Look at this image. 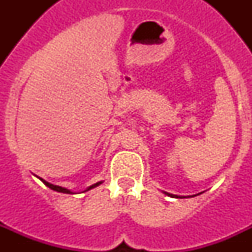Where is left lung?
<instances>
[{
    "mask_svg": "<svg viewBox=\"0 0 252 252\" xmlns=\"http://www.w3.org/2000/svg\"><path fill=\"white\" fill-rule=\"evenodd\" d=\"M165 193L166 195H169V197H173V198H182V197H178V195H174V194H170V193H166V192H164Z\"/></svg>",
    "mask_w": 252,
    "mask_h": 252,
    "instance_id": "8db88e82",
    "label": "left lung"
}]
</instances>
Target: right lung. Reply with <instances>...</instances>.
Instances as JSON below:
<instances>
[{"mask_svg":"<svg viewBox=\"0 0 252 252\" xmlns=\"http://www.w3.org/2000/svg\"><path fill=\"white\" fill-rule=\"evenodd\" d=\"M40 180H41V182H43V183L45 184L46 187H49V188H50V189H53V190H57V192H60V193H66V194H70V193H72V192H70V190H69V189L63 188V187H59V186H54V184L49 183V182H46V180L41 179V178H40ZM99 184H102V182H98V183L93 184V186H91L90 188H87L86 190H84V192H87V190H90V189H92V188H95V187H98Z\"/></svg>","mask_w":252,"mask_h":252,"instance_id":"add662e5","label":"right lung"}]
</instances>
